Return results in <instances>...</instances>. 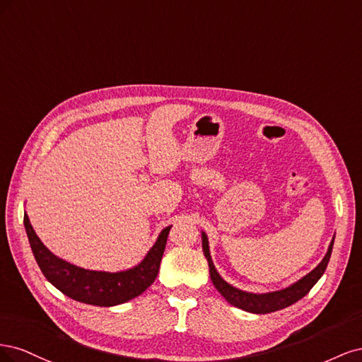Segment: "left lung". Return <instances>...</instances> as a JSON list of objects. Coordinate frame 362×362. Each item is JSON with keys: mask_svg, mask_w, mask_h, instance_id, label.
I'll use <instances>...</instances> for the list:
<instances>
[{"mask_svg": "<svg viewBox=\"0 0 362 362\" xmlns=\"http://www.w3.org/2000/svg\"><path fill=\"white\" fill-rule=\"evenodd\" d=\"M332 246H334V238L329 245V249H327V254L325 255L320 264L317 266L313 272H310L308 275L303 276L300 281L293 284V286L284 288V290H279V291L267 293V294H252V293H246V291L234 288L233 286H229L228 282H225L221 276H218V273L214 269V264L211 261L210 249H208V238L205 234H202L204 255L208 261V267H210V276H211V282L214 284V287L229 303L237 306V308H240V310H245L247 313H254V314H269V313L284 310V308H287V306L300 300L303 296L308 294L310 290L314 287V284L319 281L325 273V270L327 267V262H329V258L332 254Z\"/></svg>", "mask_w": 362, "mask_h": 362, "instance_id": "left-lung-1", "label": "left lung"}]
</instances>
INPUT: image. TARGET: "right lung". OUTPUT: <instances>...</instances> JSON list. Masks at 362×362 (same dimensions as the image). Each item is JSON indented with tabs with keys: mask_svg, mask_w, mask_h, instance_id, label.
Wrapping results in <instances>:
<instances>
[{
	"mask_svg": "<svg viewBox=\"0 0 362 362\" xmlns=\"http://www.w3.org/2000/svg\"><path fill=\"white\" fill-rule=\"evenodd\" d=\"M24 225L33 255L45 278L71 299L96 306H113L128 302L137 298L156 281L172 228L163 229L156 245L139 266L125 272L108 273L86 270L57 258L43 246L27 214H24Z\"/></svg>",
	"mask_w": 362,
	"mask_h": 362,
	"instance_id": "add662e5",
	"label": "right lung"
}]
</instances>
